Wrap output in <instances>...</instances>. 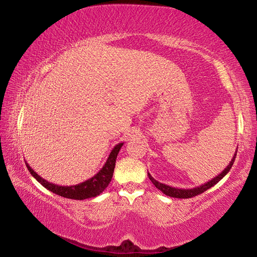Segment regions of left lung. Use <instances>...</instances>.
<instances>
[{"label":"left lung","mask_w":257,"mask_h":257,"mask_svg":"<svg viewBox=\"0 0 257 257\" xmlns=\"http://www.w3.org/2000/svg\"><path fill=\"white\" fill-rule=\"evenodd\" d=\"M236 155H237V152H234V155L233 158L230 161V163L228 164V167L224 169V170L219 173L216 177L213 178L212 180L205 182V184H203L198 187H195V188H190V189H181V188H176V187H171V186H168L165 184H162V182H159L156 181L153 177H152L150 173H147L149 175L150 180L153 182V185L156 187V188L160 189L162 191L163 194L167 195V196H170V197H176V198H191L194 196H197V195L204 193V191L210 189L211 187H213L214 185H216L217 182H219L222 178L227 175V173L230 171V169H231L232 164L234 162V159H236Z\"/></svg>","instance_id":"1"}]
</instances>
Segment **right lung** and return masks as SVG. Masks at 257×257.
Returning <instances> with one entry per match:
<instances>
[{
	"label": "right lung",
	"mask_w": 257,
	"mask_h": 257,
	"mask_svg": "<svg viewBox=\"0 0 257 257\" xmlns=\"http://www.w3.org/2000/svg\"><path fill=\"white\" fill-rule=\"evenodd\" d=\"M122 145L123 143H119L118 145L113 147V150L111 151L110 155H108L105 164L103 165V168L96 173V175L90 178V179L81 182V184L73 186H60L52 184V182H49L47 180L43 179L41 176H38L37 173L30 168V165L28 163H26V165H27L30 175H32L38 182H41L43 187H45L46 189H49L52 193L66 198L82 201V199L86 198L96 197L97 195L103 193L104 189H105L108 184H110L113 172H114L116 156H118L119 151L121 147H122Z\"/></svg>",
	"instance_id": "right-lung-1"
}]
</instances>
